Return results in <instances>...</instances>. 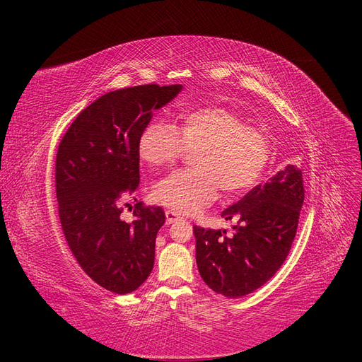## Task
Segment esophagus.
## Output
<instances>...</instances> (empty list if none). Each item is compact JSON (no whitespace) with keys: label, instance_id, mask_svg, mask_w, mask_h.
I'll return each instance as SVG.
<instances>
[{"label":"esophagus","instance_id":"34e87169","mask_svg":"<svg viewBox=\"0 0 362 362\" xmlns=\"http://www.w3.org/2000/svg\"><path fill=\"white\" fill-rule=\"evenodd\" d=\"M178 214L177 213H173V211H166V223L168 225H172L173 222H177L178 221Z\"/></svg>","mask_w":362,"mask_h":362}]
</instances>
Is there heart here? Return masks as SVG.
Segmentation results:
<instances>
[{
  "mask_svg": "<svg viewBox=\"0 0 362 362\" xmlns=\"http://www.w3.org/2000/svg\"><path fill=\"white\" fill-rule=\"evenodd\" d=\"M185 151H196L194 170L170 173L154 185L152 198L178 214H194L218 194L245 193L264 172L270 144L261 129L223 107H202L178 116L172 127L154 119L139 137V156L152 168L170 166Z\"/></svg>",
  "mask_w": 362,
  "mask_h": 362,
  "instance_id": "heart-1",
  "label": "heart"
}]
</instances>
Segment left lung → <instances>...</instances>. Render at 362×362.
<instances>
[{
    "mask_svg": "<svg viewBox=\"0 0 362 362\" xmlns=\"http://www.w3.org/2000/svg\"><path fill=\"white\" fill-rule=\"evenodd\" d=\"M305 192L302 170L288 164L222 213L226 229L193 226L201 278L225 298H242L275 275L286 261L299 223Z\"/></svg>",
    "mask_w": 362,
    "mask_h": 362,
    "instance_id": "1",
    "label": "left lung"
}]
</instances>
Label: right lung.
Listing matches in <instances>:
<instances>
[{
	"instance_id": "add662e5",
	"label": "right lung",
	"mask_w": 362,
	"mask_h": 362,
	"mask_svg": "<svg viewBox=\"0 0 362 362\" xmlns=\"http://www.w3.org/2000/svg\"><path fill=\"white\" fill-rule=\"evenodd\" d=\"M181 90V84H146L108 92L84 108L60 141L56 192L63 234L81 269L108 291L133 293L154 267L163 208L140 202L128 223L120 204L139 189L141 131L152 112Z\"/></svg>"
}]
</instances>
